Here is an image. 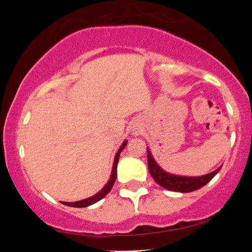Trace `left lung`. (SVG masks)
I'll list each match as a JSON object with an SVG mask.
<instances>
[{"mask_svg":"<svg viewBox=\"0 0 252 252\" xmlns=\"http://www.w3.org/2000/svg\"><path fill=\"white\" fill-rule=\"evenodd\" d=\"M148 154V167H149V172L154 180L157 182L158 185L164 187L167 190L173 191H180V192H189L194 191L196 189L202 188L205 186L215 175L220 171V168H217L212 173H209L206 175H202V177H181V175H173L161 170L158 166L156 161L151 156L150 151L147 149Z\"/></svg>","mask_w":252,"mask_h":252,"instance_id":"1","label":"left lung"}]
</instances>
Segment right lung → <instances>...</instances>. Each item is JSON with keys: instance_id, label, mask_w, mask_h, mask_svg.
Wrapping results in <instances>:
<instances>
[{"instance_id": "1", "label": "right lung", "mask_w": 252, "mask_h": 252, "mask_svg": "<svg viewBox=\"0 0 252 252\" xmlns=\"http://www.w3.org/2000/svg\"><path fill=\"white\" fill-rule=\"evenodd\" d=\"M126 143L127 142L125 141V142L123 143V146L120 147V149L118 150V153H117L116 157H115V161H113L111 178H110V180L108 181V184L104 186V188H103L101 191H98L97 194L94 195V196H92V197L82 199V201L73 202V203H66V202H62V203H63V204H65V205H67V206H73V208H86V206H89V205L94 204V203H96V202H98L99 199H102L103 197H104V196L108 195L109 191L111 190V188L113 187V184H115V181H116V178H117V164H118L120 153H122L124 148H125Z\"/></svg>"}]
</instances>
